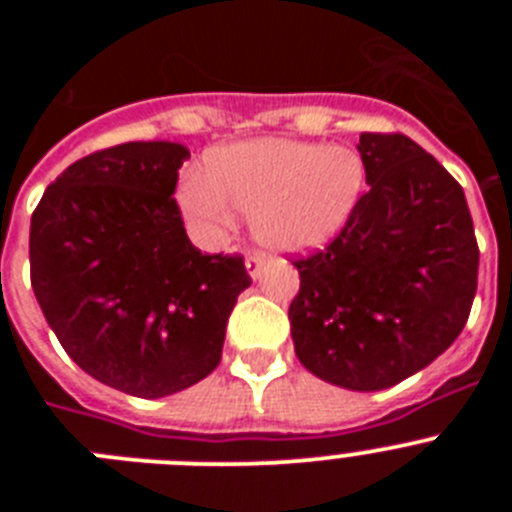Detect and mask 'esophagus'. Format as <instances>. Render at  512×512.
<instances>
[{
  "instance_id": "esophagus-1",
  "label": "esophagus",
  "mask_w": 512,
  "mask_h": 512,
  "mask_svg": "<svg viewBox=\"0 0 512 512\" xmlns=\"http://www.w3.org/2000/svg\"><path fill=\"white\" fill-rule=\"evenodd\" d=\"M261 269H264V256L261 253H251L246 259V271L251 279H259L261 277Z\"/></svg>"
}]
</instances>
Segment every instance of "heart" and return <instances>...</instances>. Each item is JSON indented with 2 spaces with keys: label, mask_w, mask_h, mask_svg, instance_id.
Listing matches in <instances>:
<instances>
[{
  "label": "heart",
  "mask_w": 512,
  "mask_h": 512,
  "mask_svg": "<svg viewBox=\"0 0 512 512\" xmlns=\"http://www.w3.org/2000/svg\"><path fill=\"white\" fill-rule=\"evenodd\" d=\"M364 189L359 153L305 140L256 138L217 148L205 176L189 174L179 205L202 238L235 225V210L251 215L261 246L302 253L328 243L346 225Z\"/></svg>",
  "instance_id": "heart-1"
}]
</instances>
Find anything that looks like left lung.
I'll return each instance as SVG.
<instances>
[{"label": "left lung", "mask_w": 512, "mask_h": 512, "mask_svg": "<svg viewBox=\"0 0 512 512\" xmlns=\"http://www.w3.org/2000/svg\"><path fill=\"white\" fill-rule=\"evenodd\" d=\"M366 189L328 248L297 259L295 354L323 382L387 390L446 351L472 310L479 248L467 197L400 133H361Z\"/></svg>", "instance_id": "8db88e82"}]
</instances>
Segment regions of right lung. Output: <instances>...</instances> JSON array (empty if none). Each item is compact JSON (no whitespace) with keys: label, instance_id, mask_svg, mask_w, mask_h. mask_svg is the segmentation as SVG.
<instances>
[{"label":"right lung","instance_id":"1","mask_svg":"<svg viewBox=\"0 0 512 512\" xmlns=\"http://www.w3.org/2000/svg\"><path fill=\"white\" fill-rule=\"evenodd\" d=\"M187 146L138 140L79 158L30 220V282L63 351L135 397L182 392L220 364L251 287L241 256L189 243L171 197Z\"/></svg>","mask_w":512,"mask_h":512}]
</instances>
